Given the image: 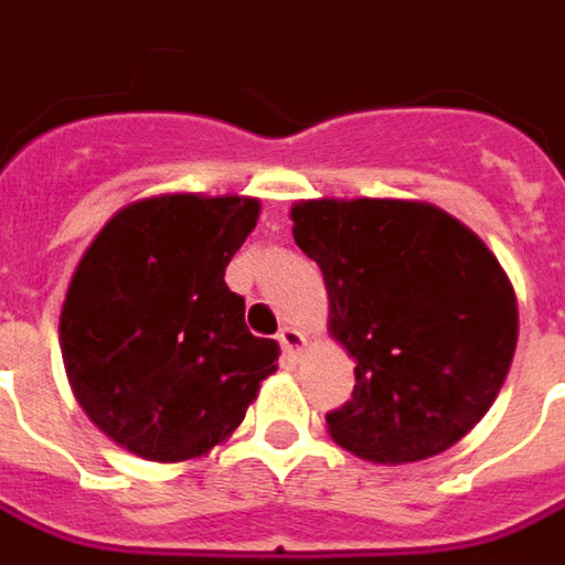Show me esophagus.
<instances>
[{
	"label": "esophagus",
	"mask_w": 565,
	"mask_h": 565,
	"mask_svg": "<svg viewBox=\"0 0 565 565\" xmlns=\"http://www.w3.org/2000/svg\"><path fill=\"white\" fill-rule=\"evenodd\" d=\"M279 344H282V354L289 358V361H295L301 351H305V344H308V339H305V332L301 329H295V327H282L279 329Z\"/></svg>",
	"instance_id": "1"
}]
</instances>
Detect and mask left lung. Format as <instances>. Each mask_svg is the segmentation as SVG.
Returning a JSON list of instances; mask_svg holds the SVG:
<instances>
[{"label": "left lung", "mask_w": 565, "mask_h": 565, "mask_svg": "<svg viewBox=\"0 0 565 565\" xmlns=\"http://www.w3.org/2000/svg\"><path fill=\"white\" fill-rule=\"evenodd\" d=\"M295 245L320 264L329 332L354 358V392L329 435L373 463L426 460L488 414L513 363L520 313L488 245L441 207L313 199Z\"/></svg>", "instance_id": "8db88e82"}]
</instances>
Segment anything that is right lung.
<instances>
[{
	"label": "right lung",
	"instance_id": "right-lung-1",
	"mask_svg": "<svg viewBox=\"0 0 565 565\" xmlns=\"http://www.w3.org/2000/svg\"><path fill=\"white\" fill-rule=\"evenodd\" d=\"M257 214V199L154 195L120 207L79 257L64 370L86 416L136 457H202L276 373L279 344L248 332L245 298L223 279Z\"/></svg>",
	"mask_w": 565,
	"mask_h": 565
}]
</instances>
